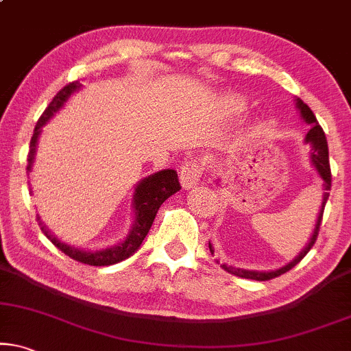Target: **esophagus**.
Instances as JSON below:
<instances>
[{
	"label": "esophagus",
	"mask_w": 351,
	"mask_h": 351,
	"mask_svg": "<svg viewBox=\"0 0 351 351\" xmlns=\"http://www.w3.org/2000/svg\"><path fill=\"white\" fill-rule=\"evenodd\" d=\"M200 176H202V167L199 162L189 160L186 162L180 170V181L183 184V188H191L197 183Z\"/></svg>",
	"instance_id": "34e87169"
}]
</instances>
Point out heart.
<instances>
[{
	"mask_svg": "<svg viewBox=\"0 0 351 351\" xmlns=\"http://www.w3.org/2000/svg\"><path fill=\"white\" fill-rule=\"evenodd\" d=\"M218 112L221 117H226V119H231V117H236L239 115L242 112V107L241 104H237L236 101H230V99H224L219 102V107H218Z\"/></svg>",
	"mask_w": 351,
	"mask_h": 351,
	"instance_id": "1",
	"label": "heart"
}]
</instances>
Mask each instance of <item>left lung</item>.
<instances>
[{
	"label": "left lung",
	"mask_w": 351,
	"mask_h": 351,
	"mask_svg": "<svg viewBox=\"0 0 351 351\" xmlns=\"http://www.w3.org/2000/svg\"><path fill=\"white\" fill-rule=\"evenodd\" d=\"M295 101H297V109L300 110L302 119L305 120L308 125H311V128L306 134L305 141L311 144V156H310L311 163H313V167L316 168L317 175L321 176L322 191H324V194H322V204H321V208H319V215H317L315 230H313V236L310 237V241H308L305 249H303L300 254H298L295 258L291 261V263H287L286 266H282V268H279V269H274V271H250V269L234 268V266L221 265V268L224 271L234 274V276H239V278H244V279H255V281H269V279L281 276V274L287 273L289 269H292L297 263H300L303 256H305L308 252L311 250V247L315 245V242L317 239V234H319L322 213H324L326 202H328V199H329L330 183H332V175H330V165H329V149H328V141H326V134H324V132H322V128L319 127V123H317L315 114H313L310 107H308L302 99H295ZM208 249L213 254L212 244H208Z\"/></svg>",
	"instance_id": "obj_1"
}]
</instances>
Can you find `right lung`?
Wrapping results in <instances>:
<instances>
[{
  "label": "right lung",
  "mask_w": 351,
  "mask_h": 351,
  "mask_svg": "<svg viewBox=\"0 0 351 351\" xmlns=\"http://www.w3.org/2000/svg\"><path fill=\"white\" fill-rule=\"evenodd\" d=\"M80 86H82L80 82H72L69 83V85H65L62 90L53 97V101H51L49 106L46 107L43 115H41L38 121H36L34 136L30 139L29 157H27V162H29L27 170L29 171L32 170V165H34L36 143H38L41 127H45L46 121H48L51 117H53L56 112L64 106V102L69 99L70 95H72L73 91H77ZM180 189L181 186L178 181V175H176L175 170L157 171L154 173V175L147 176V178H144L143 181H139L136 189H134V197H133V207H134V215H136V217H134V223L132 230H130V234L123 242H120V244L109 247V249H104V250L86 252V250L75 249V247L64 244V242H60L58 237H54L48 230H46L45 224L40 221V217H36V219H38V224L41 226L43 234L48 237V239L53 242L59 250H62L65 255L70 256V258L80 261V263L91 265V266L114 265V263H119L121 260L128 258V256H132L134 252L139 249V245L143 244L144 237L147 236L149 230H151L154 218H156L160 205L165 202L170 195L178 193Z\"/></svg>",
  "instance_id": "obj_1"
}]
</instances>
